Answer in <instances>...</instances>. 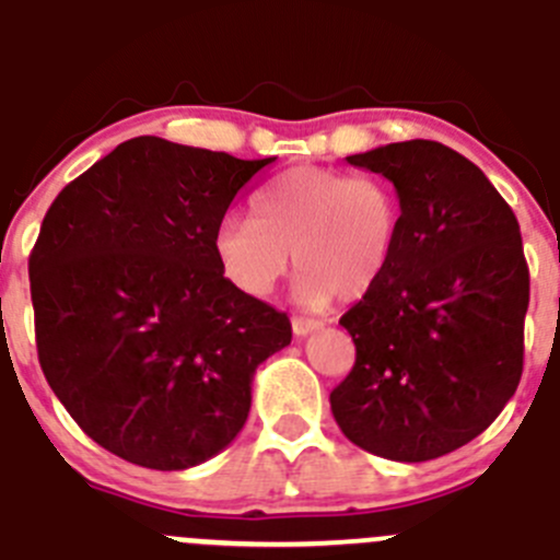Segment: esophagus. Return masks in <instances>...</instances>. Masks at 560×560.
I'll return each instance as SVG.
<instances>
[{
  "mask_svg": "<svg viewBox=\"0 0 560 560\" xmlns=\"http://www.w3.org/2000/svg\"><path fill=\"white\" fill-rule=\"evenodd\" d=\"M323 328V323L319 319H312V317H292V334L295 336H308L314 334V330Z\"/></svg>",
  "mask_w": 560,
  "mask_h": 560,
  "instance_id": "1",
  "label": "esophagus"
}]
</instances>
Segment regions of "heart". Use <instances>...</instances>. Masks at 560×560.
Returning <instances> with one entry per match:
<instances>
[{"mask_svg": "<svg viewBox=\"0 0 560 560\" xmlns=\"http://www.w3.org/2000/svg\"><path fill=\"white\" fill-rule=\"evenodd\" d=\"M254 213L226 215L213 237L221 270L246 295H270L295 257L303 303L361 301L394 257L399 199L374 177L317 166L284 172L259 188Z\"/></svg>", "mask_w": 560, "mask_h": 560, "instance_id": "b5f03b06", "label": "heart"}]
</instances>
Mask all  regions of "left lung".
Returning <instances> with one entry per match:
<instances>
[{
  "instance_id": "1",
  "label": "left lung",
  "mask_w": 560,
  "mask_h": 560,
  "mask_svg": "<svg viewBox=\"0 0 560 560\" xmlns=\"http://www.w3.org/2000/svg\"><path fill=\"white\" fill-rule=\"evenodd\" d=\"M347 164L388 177L401 215L388 270L339 319L355 363L330 410L363 452L427 463L481 435L520 385L530 298L520 224L485 172L441 142Z\"/></svg>"
}]
</instances>
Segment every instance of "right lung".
<instances>
[{
  "label": "right lung",
  "instance_id": "1",
  "mask_svg": "<svg viewBox=\"0 0 560 560\" xmlns=\"http://www.w3.org/2000/svg\"><path fill=\"white\" fill-rule=\"evenodd\" d=\"M273 161L136 136L48 208L30 254L37 358L106 452L186 470L246 424L254 372L292 325L226 279L213 237Z\"/></svg>",
  "mask_w": 560,
  "mask_h": 560
}]
</instances>
